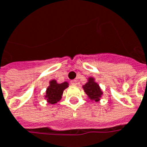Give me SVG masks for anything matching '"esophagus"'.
<instances>
[{"mask_svg":"<svg viewBox=\"0 0 147 147\" xmlns=\"http://www.w3.org/2000/svg\"><path fill=\"white\" fill-rule=\"evenodd\" d=\"M70 83H71L73 86H77V84H78V82H77L76 80H72L71 82H70Z\"/></svg>","mask_w":147,"mask_h":147,"instance_id":"obj_1","label":"esophagus"}]
</instances>
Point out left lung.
<instances>
[{
  "label": "left lung",
  "mask_w": 147,
  "mask_h": 147,
  "mask_svg": "<svg viewBox=\"0 0 147 147\" xmlns=\"http://www.w3.org/2000/svg\"><path fill=\"white\" fill-rule=\"evenodd\" d=\"M84 92L86 94L88 99L92 102H98L102 97L103 92L98 82H95V78L93 77H89L88 81L82 86Z\"/></svg>",
  "instance_id": "left-lung-1"
}]
</instances>
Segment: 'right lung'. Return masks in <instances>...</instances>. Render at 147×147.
I'll return each instance as SVG.
<instances>
[{
	"mask_svg": "<svg viewBox=\"0 0 147 147\" xmlns=\"http://www.w3.org/2000/svg\"><path fill=\"white\" fill-rule=\"evenodd\" d=\"M69 87V83L65 82L63 83H57L55 79L49 81V86L47 87L45 99L49 104H55L59 102L63 95L64 90Z\"/></svg>",
	"mask_w": 147,
	"mask_h": 147,
	"instance_id": "add662e5",
	"label": "right lung"
}]
</instances>
